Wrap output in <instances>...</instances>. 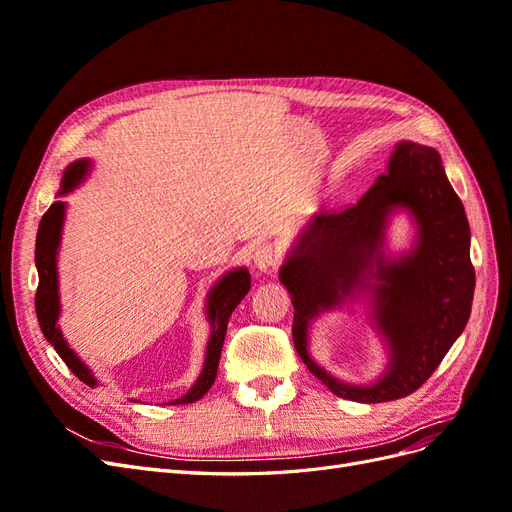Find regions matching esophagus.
<instances>
[{
    "instance_id": "esophagus-1",
    "label": "esophagus",
    "mask_w": 512,
    "mask_h": 512,
    "mask_svg": "<svg viewBox=\"0 0 512 512\" xmlns=\"http://www.w3.org/2000/svg\"><path fill=\"white\" fill-rule=\"evenodd\" d=\"M275 265H277V252L273 250V245L260 243L254 252V269H258L260 273H267L275 269Z\"/></svg>"
}]
</instances>
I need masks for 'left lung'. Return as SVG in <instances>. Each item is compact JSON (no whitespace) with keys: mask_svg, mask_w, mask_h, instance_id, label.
Returning a JSON list of instances; mask_svg holds the SVG:
<instances>
[{"mask_svg":"<svg viewBox=\"0 0 512 512\" xmlns=\"http://www.w3.org/2000/svg\"><path fill=\"white\" fill-rule=\"evenodd\" d=\"M406 212L417 232L408 251L385 252V230ZM280 282L294 305L292 339L307 369L331 393L380 404L414 393L463 333L472 312L470 224L440 153L399 141L359 203L316 213L290 245ZM363 298L390 350L380 379L352 385L308 356V327L324 311Z\"/></svg>","mask_w":512,"mask_h":512,"instance_id":"1","label":"left lung"}]
</instances>
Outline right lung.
Masks as SVG:
<instances>
[{"mask_svg":"<svg viewBox=\"0 0 512 512\" xmlns=\"http://www.w3.org/2000/svg\"><path fill=\"white\" fill-rule=\"evenodd\" d=\"M91 170V160L83 158L72 162L64 175H61V188L59 196H66L72 192L76 185H81ZM66 220V203L64 200H57L42 215L40 226H38V237H36V269H38V292H36V314L40 329L57 354L61 356L72 374L83 380L89 386H98V380L83 361L81 356L76 354L68 342L64 333L59 329V314H61V303H59V273H57V254H59V243H61V230H64ZM252 277L250 271L245 267H237L226 271L218 282H215L205 299V316L211 327L209 342L205 350V365L200 369V376L190 386V391L181 395L179 399L170 401V406H181V404H192V401L203 399L205 393L211 389V384L218 376V363L226 337L228 318L235 312V307L241 303V299L250 292Z\"/></svg>","mask_w":512,"mask_h":512,"instance_id":"1","label":"right lung"}]
</instances>
